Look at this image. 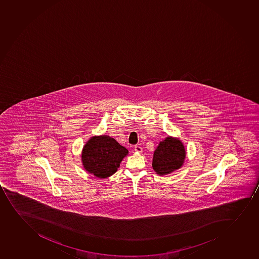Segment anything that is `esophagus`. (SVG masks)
Masks as SVG:
<instances>
[{"instance_id":"esophagus-1","label":"esophagus","mask_w":259,"mask_h":259,"mask_svg":"<svg viewBox=\"0 0 259 259\" xmlns=\"http://www.w3.org/2000/svg\"><path fill=\"white\" fill-rule=\"evenodd\" d=\"M134 150H135V151L138 152V153H141L143 151L142 147H141V146H139V145H136V146L134 147Z\"/></svg>"}]
</instances>
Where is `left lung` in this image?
<instances>
[{
    "instance_id": "8db88e82",
    "label": "left lung",
    "mask_w": 259,
    "mask_h": 259,
    "mask_svg": "<svg viewBox=\"0 0 259 259\" xmlns=\"http://www.w3.org/2000/svg\"><path fill=\"white\" fill-rule=\"evenodd\" d=\"M186 150L181 140L167 137L159 143L154 152L152 167L159 176H166L182 167Z\"/></svg>"
}]
</instances>
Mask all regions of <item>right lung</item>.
<instances>
[{
  "instance_id": "obj_1",
  "label": "right lung",
  "mask_w": 259,
  "mask_h": 259,
  "mask_svg": "<svg viewBox=\"0 0 259 259\" xmlns=\"http://www.w3.org/2000/svg\"><path fill=\"white\" fill-rule=\"evenodd\" d=\"M128 150L107 135L93 136L83 145L82 162L84 169L98 178H108L116 172Z\"/></svg>"
}]
</instances>
